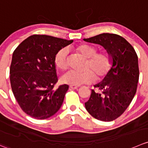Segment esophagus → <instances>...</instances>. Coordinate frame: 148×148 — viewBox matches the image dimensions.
Wrapping results in <instances>:
<instances>
[{
	"mask_svg": "<svg viewBox=\"0 0 148 148\" xmlns=\"http://www.w3.org/2000/svg\"><path fill=\"white\" fill-rule=\"evenodd\" d=\"M77 89H78V87H77V86H73V85L69 86V90H77Z\"/></svg>",
	"mask_w": 148,
	"mask_h": 148,
	"instance_id": "esophagus-1",
	"label": "esophagus"
}]
</instances>
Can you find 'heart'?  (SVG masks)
I'll return each instance as SVG.
<instances>
[{
	"label": "heart",
	"instance_id": "1",
	"mask_svg": "<svg viewBox=\"0 0 148 148\" xmlns=\"http://www.w3.org/2000/svg\"><path fill=\"white\" fill-rule=\"evenodd\" d=\"M77 51L87 58L82 72L69 71L63 76V81L66 84L80 86L90 84L95 79L99 81L104 78L112 66V57L106 51L97 53V47L82 44L77 47ZM68 50L64 48L60 50L55 56V64L58 69L65 71L68 68L67 61Z\"/></svg>",
	"mask_w": 148,
	"mask_h": 148
}]
</instances>
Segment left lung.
Returning <instances> with one entry per match:
<instances>
[{
	"label": "left lung",
	"mask_w": 148,
	"mask_h": 148,
	"mask_svg": "<svg viewBox=\"0 0 148 148\" xmlns=\"http://www.w3.org/2000/svg\"><path fill=\"white\" fill-rule=\"evenodd\" d=\"M103 46L112 57V66L92 90L86 110L96 119L111 121L119 117L131 103L139 80L138 57L134 48L121 36L103 33L84 39Z\"/></svg>",
	"instance_id": "8db88e82"
}]
</instances>
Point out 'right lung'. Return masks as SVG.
I'll return each instance as SVG.
<instances>
[{"label": "right lung", "mask_w": 148, "mask_h": 148, "mask_svg": "<svg viewBox=\"0 0 148 148\" xmlns=\"http://www.w3.org/2000/svg\"><path fill=\"white\" fill-rule=\"evenodd\" d=\"M73 40L34 34L24 40L13 53L10 66L11 89L24 113L45 119L58 112L69 85L56 87L58 82L55 56Z\"/></svg>", "instance_id": "right-lung-1"}]
</instances>
